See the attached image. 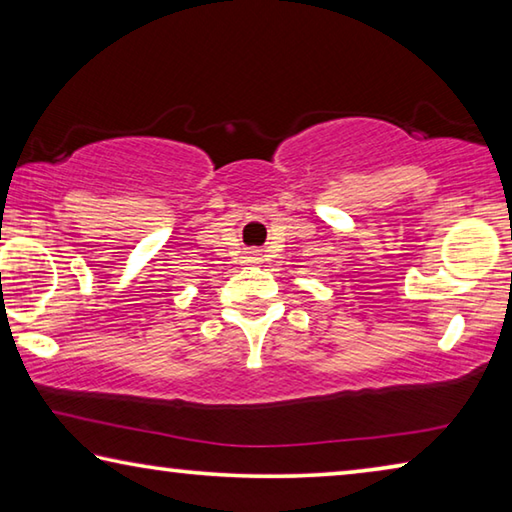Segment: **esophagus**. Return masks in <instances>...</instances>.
Wrapping results in <instances>:
<instances>
[{
    "instance_id": "1",
    "label": "esophagus",
    "mask_w": 512,
    "mask_h": 512,
    "mask_svg": "<svg viewBox=\"0 0 512 512\" xmlns=\"http://www.w3.org/2000/svg\"><path fill=\"white\" fill-rule=\"evenodd\" d=\"M246 262L248 264H257V262H262V257H259L257 250H250V253L246 255Z\"/></svg>"
}]
</instances>
